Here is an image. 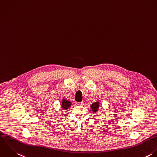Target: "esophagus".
<instances>
[{"label":"esophagus","instance_id":"obj_1","mask_svg":"<svg viewBox=\"0 0 157 157\" xmlns=\"http://www.w3.org/2000/svg\"><path fill=\"white\" fill-rule=\"evenodd\" d=\"M78 104L79 105H81V106H83V105L85 104V102H84L83 101H82V102H78Z\"/></svg>","mask_w":157,"mask_h":157}]
</instances>
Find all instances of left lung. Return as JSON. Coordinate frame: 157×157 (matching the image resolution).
<instances>
[{
  "instance_id": "8db88e82",
  "label": "left lung",
  "mask_w": 157,
  "mask_h": 157,
  "mask_svg": "<svg viewBox=\"0 0 157 157\" xmlns=\"http://www.w3.org/2000/svg\"><path fill=\"white\" fill-rule=\"evenodd\" d=\"M100 106H101V103H100V102H99L98 101H96V102H94V103H93L91 105L90 108L94 113H96L99 110V109L100 108Z\"/></svg>"
}]
</instances>
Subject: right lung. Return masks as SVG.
I'll return each instance as SVG.
<instances>
[{"label":"right lung","mask_w":157,"mask_h":157,"mask_svg":"<svg viewBox=\"0 0 157 157\" xmlns=\"http://www.w3.org/2000/svg\"><path fill=\"white\" fill-rule=\"evenodd\" d=\"M71 105H72V102L70 101H68V100L63 98L61 102V108L63 110H66L69 107H71Z\"/></svg>","instance_id":"1"}]
</instances>
